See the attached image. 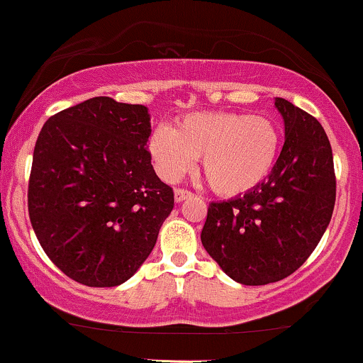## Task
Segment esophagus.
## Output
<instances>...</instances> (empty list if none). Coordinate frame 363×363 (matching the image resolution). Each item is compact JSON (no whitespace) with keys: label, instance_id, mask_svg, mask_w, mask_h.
Instances as JSON below:
<instances>
[{"label":"esophagus","instance_id":"34e87169","mask_svg":"<svg viewBox=\"0 0 363 363\" xmlns=\"http://www.w3.org/2000/svg\"><path fill=\"white\" fill-rule=\"evenodd\" d=\"M191 196H193V193H191V191H187V189H182V187H177V189L174 191V199H176L177 203L184 201V199H189Z\"/></svg>","mask_w":363,"mask_h":363}]
</instances>
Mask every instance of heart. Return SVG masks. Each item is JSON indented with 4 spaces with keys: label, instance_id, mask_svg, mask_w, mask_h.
Wrapping results in <instances>:
<instances>
[{
    "label": "heart",
    "instance_id": "heart-1",
    "mask_svg": "<svg viewBox=\"0 0 363 363\" xmlns=\"http://www.w3.org/2000/svg\"><path fill=\"white\" fill-rule=\"evenodd\" d=\"M281 148V131L273 119L244 112H191L172 129L152 131L148 152L164 181L176 182L201 157L208 184L220 196H242L273 172Z\"/></svg>",
    "mask_w": 363,
    "mask_h": 363
}]
</instances>
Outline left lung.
<instances>
[{"label": "left lung", "instance_id": "obj_1", "mask_svg": "<svg viewBox=\"0 0 363 363\" xmlns=\"http://www.w3.org/2000/svg\"><path fill=\"white\" fill-rule=\"evenodd\" d=\"M285 145L273 172L244 196L210 203L201 242L232 280L266 285L307 261L331 222L336 201L333 150L314 116L274 99Z\"/></svg>", "mask_w": 363, "mask_h": 363}]
</instances>
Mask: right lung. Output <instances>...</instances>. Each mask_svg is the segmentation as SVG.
<instances>
[{"instance_id":"right-lung-1","label":"right lung","mask_w":363,"mask_h":363,"mask_svg":"<svg viewBox=\"0 0 363 363\" xmlns=\"http://www.w3.org/2000/svg\"><path fill=\"white\" fill-rule=\"evenodd\" d=\"M148 109L94 97L45 121L28 179V216L44 252L86 286H118L155 247L172 187L147 150Z\"/></svg>"}]
</instances>
